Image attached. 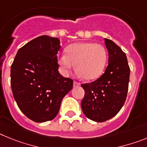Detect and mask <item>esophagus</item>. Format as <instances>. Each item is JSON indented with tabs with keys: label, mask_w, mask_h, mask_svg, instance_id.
Returning <instances> with one entry per match:
<instances>
[{
	"label": "esophagus",
	"mask_w": 147,
	"mask_h": 147,
	"mask_svg": "<svg viewBox=\"0 0 147 147\" xmlns=\"http://www.w3.org/2000/svg\"><path fill=\"white\" fill-rule=\"evenodd\" d=\"M80 85V84L79 82H76V81L74 82V88H76V87H79Z\"/></svg>",
	"instance_id": "34e87169"
}]
</instances>
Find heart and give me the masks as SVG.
Wrapping results in <instances>:
<instances>
[{
  "instance_id": "obj_1",
  "label": "heart",
  "mask_w": 147,
  "mask_h": 147,
  "mask_svg": "<svg viewBox=\"0 0 147 147\" xmlns=\"http://www.w3.org/2000/svg\"><path fill=\"white\" fill-rule=\"evenodd\" d=\"M107 60V52L103 45L92 42L71 44L58 57L62 72L67 74L75 67L80 77L93 80L102 74Z\"/></svg>"
}]
</instances>
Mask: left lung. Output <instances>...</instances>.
Wrapping results in <instances>:
<instances>
[{
	"mask_svg": "<svg viewBox=\"0 0 147 147\" xmlns=\"http://www.w3.org/2000/svg\"><path fill=\"white\" fill-rule=\"evenodd\" d=\"M108 65L96 81L82 84L85 96L81 107L87 118L103 122L115 116L123 107L129 86V70L125 53L112 40L105 39Z\"/></svg>",
	"mask_w": 147,
	"mask_h": 147,
	"instance_id": "left-lung-1",
	"label": "left lung"
}]
</instances>
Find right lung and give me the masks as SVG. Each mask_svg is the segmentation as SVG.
<instances>
[{"mask_svg": "<svg viewBox=\"0 0 147 147\" xmlns=\"http://www.w3.org/2000/svg\"><path fill=\"white\" fill-rule=\"evenodd\" d=\"M60 41L43 35L18 50L11 66V87L18 107L35 122L54 119L73 80L59 74L57 54Z\"/></svg>", "mask_w": 147, "mask_h": 147, "instance_id": "right-lung-1", "label": "right lung"}]
</instances>
